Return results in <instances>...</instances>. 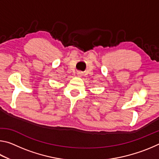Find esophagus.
<instances>
[{
	"label": "esophagus",
	"instance_id": "1",
	"mask_svg": "<svg viewBox=\"0 0 159 159\" xmlns=\"http://www.w3.org/2000/svg\"><path fill=\"white\" fill-rule=\"evenodd\" d=\"M79 74H80V73H79Z\"/></svg>",
	"mask_w": 159,
	"mask_h": 159
}]
</instances>
